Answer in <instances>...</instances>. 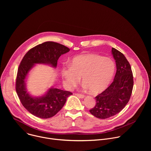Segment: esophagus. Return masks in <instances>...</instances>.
Masks as SVG:
<instances>
[{"label": "esophagus", "instance_id": "1", "mask_svg": "<svg viewBox=\"0 0 151 151\" xmlns=\"http://www.w3.org/2000/svg\"><path fill=\"white\" fill-rule=\"evenodd\" d=\"M75 95H76V96H78V97L81 98V99H83V98H84V96H83V94H78V93H76V94H75Z\"/></svg>", "mask_w": 151, "mask_h": 151}]
</instances>
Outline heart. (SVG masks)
Here are the masks:
<instances>
[{"label":"heart","mask_w":151,"mask_h":151,"mask_svg":"<svg viewBox=\"0 0 151 151\" xmlns=\"http://www.w3.org/2000/svg\"><path fill=\"white\" fill-rule=\"evenodd\" d=\"M115 71V64L111 58L87 54L74 57L70 66L62 68L61 74L66 87H74L81 78L83 87L96 94L108 87Z\"/></svg>","instance_id":"1"}]
</instances>
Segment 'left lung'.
Masks as SVG:
<instances>
[{
  "label": "left lung",
  "mask_w": 151,
  "mask_h": 151,
  "mask_svg": "<svg viewBox=\"0 0 151 151\" xmlns=\"http://www.w3.org/2000/svg\"><path fill=\"white\" fill-rule=\"evenodd\" d=\"M112 54L116 62V72L113 82L95 99L96 104L90 113L100 119H106L121 112L130 99L133 76L130 64L124 55L114 48Z\"/></svg>",
  "instance_id": "left-lung-1"
}]
</instances>
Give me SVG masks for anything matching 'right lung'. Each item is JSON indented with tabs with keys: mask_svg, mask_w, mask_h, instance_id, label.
Returning a JSON list of instances; mask_svg holds the SVG:
<instances>
[{
	"mask_svg": "<svg viewBox=\"0 0 151 151\" xmlns=\"http://www.w3.org/2000/svg\"><path fill=\"white\" fill-rule=\"evenodd\" d=\"M70 49L54 42H45L30 49L19 66L16 79V91L23 106L32 115L43 119L54 116L65 104L71 92L51 87L42 96H32L27 91L26 81L36 64H48L56 68L59 57Z\"/></svg>",
	"mask_w": 151,
	"mask_h": 151,
	"instance_id": "right-lung-1",
	"label": "right lung"
}]
</instances>
